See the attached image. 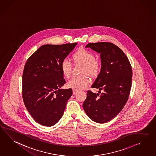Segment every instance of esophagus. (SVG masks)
I'll return each mask as SVG.
<instances>
[{
	"mask_svg": "<svg viewBox=\"0 0 156 156\" xmlns=\"http://www.w3.org/2000/svg\"><path fill=\"white\" fill-rule=\"evenodd\" d=\"M78 92V90H74V89H73V95H76V93Z\"/></svg>",
	"mask_w": 156,
	"mask_h": 156,
	"instance_id": "obj_1",
	"label": "esophagus"
}]
</instances>
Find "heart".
<instances>
[{"label": "heart", "instance_id": "heart-1", "mask_svg": "<svg viewBox=\"0 0 156 156\" xmlns=\"http://www.w3.org/2000/svg\"><path fill=\"white\" fill-rule=\"evenodd\" d=\"M73 59L75 62L84 64L82 73H88L94 76L99 71L100 63L95 59V57L91 51L85 49H80L73 55ZM61 70L63 76L69 78L72 75V63L67 59H64L61 63ZM90 79L86 75L76 76L68 81L67 87L74 90H81L86 88L90 83Z\"/></svg>", "mask_w": 156, "mask_h": 156}]
</instances>
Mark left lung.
Instances as JSON below:
<instances>
[{
  "label": "left lung",
  "mask_w": 156,
  "mask_h": 156,
  "mask_svg": "<svg viewBox=\"0 0 156 156\" xmlns=\"http://www.w3.org/2000/svg\"><path fill=\"white\" fill-rule=\"evenodd\" d=\"M86 48L100 54L101 70L91 87L103 92L100 95L87 91L83 108L94 122H108L118 115L128 101L132 83V67L126 55L112 43H90Z\"/></svg>",
  "instance_id": "1"
}]
</instances>
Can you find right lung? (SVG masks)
I'll list each match as a JSON object with an SVG mask.
<instances>
[{
	"label": "right lung",
	"mask_w": 156,
	"mask_h": 156,
	"mask_svg": "<svg viewBox=\"0 0 156 156\" xmlns=\"http://www.w3.org/2000/svg\"><path fill=\"white\" fill-rule=\"evenodd\" d=\"M77 45H44L28 59L23 73L22 94L26 108L40 124L53 126L63 116L72 89L66 83L61 63Z\"/></svg>",
	"instance_id": "obj_1"
}]
</instances>
